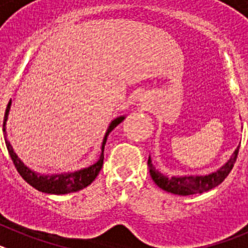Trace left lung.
Listing matches in <instances>:
<instances>
[{
	"instance_id": "left-lung-1",
	"label": "left lung",
	"mask_w": 248,
	"mask_h": 248,
	"mask_svg": "<svg viewBox=\"0 0 248 248\" xmlns=\"http://www.w3.org/2000/svg\"><path fill=\"white\" fill-rule=\"evenodd\" d=\"M238 148L233 151L232 156L230 157V160H227V163L225 165L217 169L216 171L210 172L207 175H190V176L185 175V176L169 177L155 169V166L151 163L150 156H149L148 160L149 171H150V176L154 180V183L159 186L160 189L165 190V191L171 192V194L175 195H180V196L201 194V192L214 189L226 179V176L233 168V164H235L236 157H237L238 154Z\"/></svg>"
}]
</instances>
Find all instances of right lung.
Masks as SVG:
<instances>
[{
    "label": "right lung",
    "mask_w": 248,
    "mask_h": 248,
    "mask_svg": "<svg viewBox=\"0 0 248 248\" xmlns=\"http://www.w3.org/2000/svg\"><path fill=\"white\" fill-rule=\"evenodd\" d=\"M11 100L8 102L7 108H6V113H4V120H3V133H4V141H6V146H7V150L10 153V156L12 159L13 164L16 166L17 171L19 172L23 180L27 181L31 186H33L34 189L38 190L41 192H46V194H53V195H64L69 194V192H76L79 191V190L84 189L88 185H91L94 181V179L98 176L100 169L103 166V160H104V146L107 143V139H108V135L110 134V131L113 130L117 125H119L123 120L125 119L124 115L122 117L115 118L114 120H111V123L109 124L108 129H107V133L104 135V139H103L102 143V153H100V156L98 159L97 163H94L93 165L88 166V168L80 169V170H77V171L72 172H64V174H52V175H43L38 174V172L31 170L28 166H26L25 164L22 163V160L17 156V154L13 150L12 145L10 144V141L7 140V135H6V122H7L8 113H10L11 109Z\"/></svg>",
    "instance_id": "add662e5"
}]
</instances>
